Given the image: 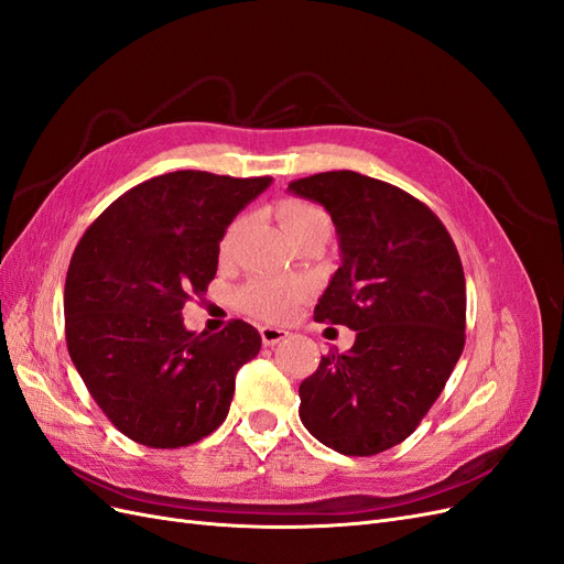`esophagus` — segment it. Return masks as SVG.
Here are the masks:
<instances>
[{
  "instance_id": "1",
  "label": "esophagus",
  "mask_w": 564,
  "mask_h": 564,
  "mask_svg": "<svg viewBox=\"0 0 564 564\" xmlns=\"http://www.w3.org/2000/svg\"><path fill=\"white\" fill-rule=\"evenodd\" d=\"M289 336L286 329H278V327H261V338H263V346H275L280 340H284Z\"/></svg>"
}]
</instances>
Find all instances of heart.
<instances>
[{"instance_id":"obj_1","label":"heart","mask_w":564,"mask_h":564,"mask_svg":"<svg viewBox=\"0 0 564 564\" xmlns=\"http://www.w3.org/2000/svg\"><path fill=\"white\" fill-rule=\"evenodd\" d=\"M280 218L286 235L292 240H299L301 235L313 232L319 228H332L329 216L324 209L315 207L311 202L301 199H286L280 204ZM245 228V220H235L226 230L224 240H220V256H230L235 251L240 232ZM305 296V284L299 280H278V278H259L245 284L237 292V303L240 308L259 319L268 322H282L294 315L296 305Z\"/></svg>"}]
</instances>
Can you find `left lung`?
<instances>
[{"label":"left lung","instance_id":"obj_1","mask_svg":"<svg viewBox=\"0 0 564 564\" xmlns=\"http://www.w3.org/2000/svg\"><path fill=\"white\" fill-rule=\"evenodd\" d=\"M289 193L322 204L338 235L340 265L315 319L357 334L301 383L299 416L338 454L386 452L416 431L464 350V265L442 220L395 185L324 172Z\"/></svg>","mask_w":564,"mask_h":564}]
</instances>
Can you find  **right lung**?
<instances>
[{
	"mask_svg": "<svg viewBox=\"0 0 564 564\" xmlns=\"http://www.w3.org/2000/svg\"><path fill=\"white\" fill-rule=\"evenodd\" d=\"M270 176L172 172L100 214L65 278V340L119 433L155 449L187 447L226 421L235 373L261 350L251 324L195 334L183 305L207 292L218 242Z\"/></svg>",
	"mask_w": 564,
	"mask_h": 564,
	"instance_id": "obj_1",
	"label": "right lung"
}]
</instances>
